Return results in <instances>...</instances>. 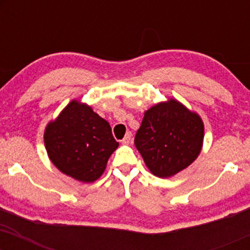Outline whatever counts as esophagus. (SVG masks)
Masks as SVG:
<instances>
[{
  "instance_id": "esophagus-1",
  "label": "esophagus",
  "mask_w": 250,
  "mask_h": 250,
  "mask_svg": "<svg viewBox=\"0 0 250 250\" xmlns=\"http://www.w3.org/2000/svg\"><path fill=\"white\" fill-rule=\"evenodd\" d=\"M131 140H133V139H131V133H130V131H128V133L125 134V139L122 140V143H123V145H130Z\"/></svg>"
}]
</instances>
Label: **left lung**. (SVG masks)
<instances>
[{"mask_svg":"<svg viewBox=\"0 0 250 250\" xmlns=\"http://www.w3.org/2000/svg\"><path fill=\"white\" fill-rule=\"evenodd\" d=\"M203 137L205 125L199 114L176 99H169L145 111L135 147L151 174L167 179L197 159Z\"/></svg>","mask_w":250,"mask_h":250,"instance_id":"left-lung-1","label":"left lung"}]
</instances>
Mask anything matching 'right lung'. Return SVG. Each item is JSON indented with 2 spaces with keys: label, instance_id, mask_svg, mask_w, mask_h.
Listing matches in <instances>:
<instances>
[{
  "label": "right lung",
  "instance_id": "right-lung-1",
  "mask_svg": "<svg viewBox=\"0 0 250 250\" xmlns=\"http://www.w3.org/2000/svg\"><path fill=\"white\" fill-rule=\"evenodd\" d=\"M48 157L67 176L91 183L104 173L110 155L119 147L110 125L90 105L73 100L44 129Z\"/></svg>",
  "mask_w": 250,
  "mask_h": 250
}]
</instances>
